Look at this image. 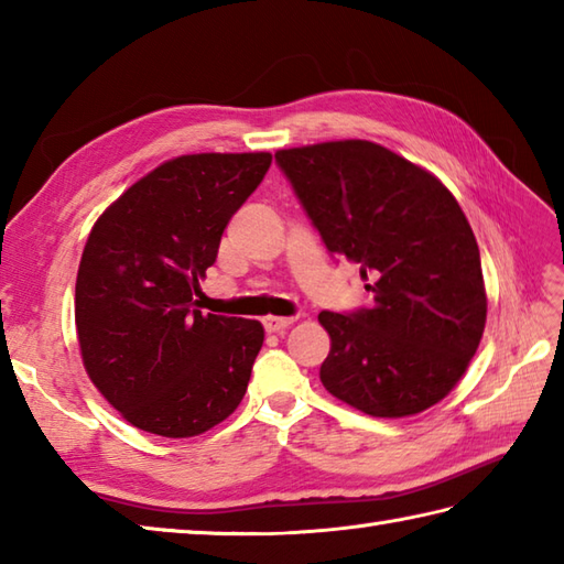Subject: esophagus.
I'll list each match as a JSON object with an SVG mask.
<instances>
[{"label":"esophagus","mask_w":564,"mask_h":564,"mask_svg":"<svg viewBox=\"0 0 564 564\" xmlns=\"http://www.w3.org/2000/svg\"><path fill=\"white\" fill-rule=\"evenodd\" d=\"M293 322H295L293 317H273V315H269V317H263V329L275 334V332L289 329V327L293 325Z\"/></svg>","instance_id":"34e87169"}]
</instances>
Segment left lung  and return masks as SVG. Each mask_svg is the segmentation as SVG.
Returning <instances> with one entry per match:
<instances>
[{
  "instance_id": "1",
  "label": "left lung",
  "mask_w": 564,
  "mask_h": 564,
  "mask_svg": "<svg viewBox=\"0 0 564 564\" xmlns=\"http://www.w3.org/2000/svg\"><path fill=\"white\" fill-rule=\"evenodd\" d=\"M327 249L373 279V307L319 313V368L354 410L400 419L458 386L480 346L487 291L473 227L441 178L370 140L275 152Z\"/></svg>"
}]
</instances>
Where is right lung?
Masks as SVG:
<instances>
[{
    "instance_id": "right-lung-1",
    "label": "right lung",
    "mask_w": 564,
    "mask_h": 564,
    "mask_svg": "<svg viewBox=\"0 0 564 564\" xmlns=\"http://www.w3.org/2000/svg\"><path fill=\"white\" fill-rule=\"evenodd\" d=\"M271 152L182 154L126 188L94 223L75 285L84 370L128 424L164 438L206 434L247 392L257 319L194 307L237 208Z\"/></svg>"
}]
</instances>
